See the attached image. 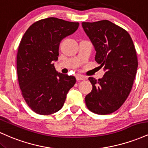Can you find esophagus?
I'll list each match as a JSON object with an SVG mask.
<instances>
[{"instance_id": "1", "label": "esophagus", "mask_w": 148, "mask_h": 148, "mask_svg": "<svg viewBox=\"0 0 148 148\" xmlns=\"http://www.w3.org/2000/svg\"><path fill=\"white\" fill-rule=\"evenodd\" d=\"M76 80H77L78 81H81V80H85V79H86V78L85 77V76H82V75H80V74H78V75H76Z\"/></svg>"}]
</instances>
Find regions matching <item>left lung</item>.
<instances>
[{"mask_svg":"<svg viewBox=\"0 0 148 148\" xmlns=\"http://www.w3.org/2000/svg\"><path fill=\"white\" fill-rule=\"evenodd\" d=\"M82 26L96 51V62L105 71L101 79H88L92 90L86 104L96 114H110L123 104L132 88L138 68L135 47L127 31L108 20L83 22Z\"/></svg>","mask_w":148,"mask_h":148,"instance_id":"8db88e82","label":"left lung"}]
</instances>
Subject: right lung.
<instances>
[{
	"instance_id": "right-lung-1",
	"label": "right lung",
	"mask_w": 148,
	"mask_h": 148,
	"mask_svg": "<svg viewBox=\"0 0 148 148\" xmlns=\"http://www.w3.org/2000/svg\"><path fill=\"white\" fill-rule=\"evenodd\" d=\"M79 25L49 17L35 22L22 37L16 56L18 84L25 102L37 114L60 110L75 84L76 78L58 72L53 62L58 59L60 42Z\"/></svg>"
}]
</instances>
